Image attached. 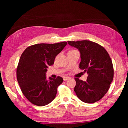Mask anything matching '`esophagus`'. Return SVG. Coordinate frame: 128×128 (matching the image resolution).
Wrapping results in <instances>:
<instances>
[{
    "mask_svg": "<svg viewBox=\"0 0 128 128\" xmlns=\"http://www.w3.org/2000/svg\"><path fill=\"white\" fill-rule=\"evenodd\" d=\"M69 78H70V77H63V80H64V81H66V80H69Z\"/></svg>",
    "mask_w": 128,
    "mask_h": 128,
    "instance_id": "esophagus-1",
    "label": "esophagus"
}]
</instances>
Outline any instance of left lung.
Segmentation results:
<instances>
[{"label":"left lung","instance_id":"left-lung-1","mask_svg":"<svg viewBox=\"0 0 128 128\" xmlns=\"http://www.w3.org/2000/svg\"><path fill=\"white\" fill-rule=\"evenodd\" d=\"M68 43L80 51L81 61L79 68L88 74L86 81L75 78L76 94L84 102H96L104 96L113 81L114 70L111 58L103 46L92 41Z\"/></svg>","mask_w":128,"mask_h":128}]
</instances>
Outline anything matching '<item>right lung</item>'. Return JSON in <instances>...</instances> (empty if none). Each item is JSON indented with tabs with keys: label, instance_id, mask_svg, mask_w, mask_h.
<instances>
[{
	"label": "right lung",
	"instance_id": "obj_1",
	"mask_svg": "<svg viewBox=\"0 0 128 128\" xmlns=\"http://www.w3.org/2000/svg\"><path fill=\"white\" fill-rule=\"evenodd\" d=\"M66 44V42L36 44L28 47L21 54L16 69L17 80L22 94L33 104L44 106L55 99L63 79L58 76L48 80L46 72Z\"/></svg>",
	"mask_w": 128,
	"mask_h": 128
}]
</instances>
